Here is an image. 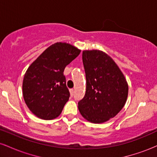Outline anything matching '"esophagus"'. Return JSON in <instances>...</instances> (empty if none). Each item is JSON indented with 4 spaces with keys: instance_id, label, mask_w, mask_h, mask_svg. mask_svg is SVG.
<instances>
[{
    "instance_id": "34e87169",
    "label": "esophagus",
    "mask_w": 157,
    "mask_h": 157,
    "mask_svg": "<svg viewBox=\"0 0 157 157\" xmlns=\"http://www.w3.org/2000/svg\"><path fill=\"white\" fill-rule=\"evenodd\" d=\"M74 89H70V94H71V96H73L74 95Z\"/></svg>"
}]
</instances>
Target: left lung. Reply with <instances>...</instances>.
Returning a JSON list of instances; mask_svg holds the SVG:
<instances>
[{
  "label": "left lung",
  "instance_id": "obj_1",
  "mask_svg": "<svg viewBox=\"0 0 157 157\" xmlns=\"http://www.w3.org/2000/svg\"><path fill=\"white\" fill-rule=\"evenodd\" d=\"M82 63L86 91L78 102L80 113L92 123H103L114 117L125 105L128 85L113 60L100 50H85Z\"/></svg>",
  "mask_w": 157,
  "mask_h": 157
}]
</instances>
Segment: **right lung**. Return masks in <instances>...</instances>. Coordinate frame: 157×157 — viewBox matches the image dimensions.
I'll use <instances>...</instances> for the list:
<instances>
[{
    "mask_svg": "<svg viewBox=\"0 0 157 157\" xmlns=\"http://www.w3.org/2000/svg\"><path fill=\"white\" fill-rule=\"evenodd\" d=\"M80 50L67 43L52 44L30 65L23 80L27 107L37 117L50 120L62 112L70 94L63 71Z\"/></svg>",
    "mask_w": 157,
    "mask_h": 157,
    "instance_id": "1",
    "label": "right lung"
}]
</instances>
